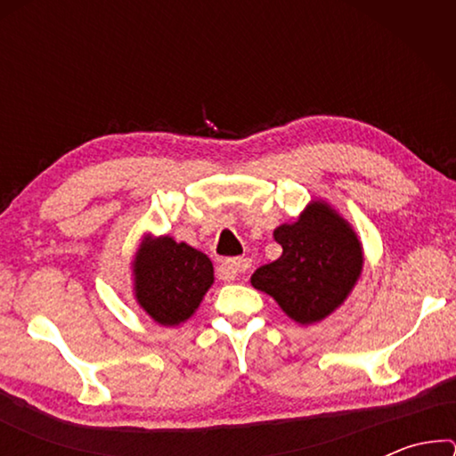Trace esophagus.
Segmentation results:
<instances>
[{
  "label": "esophagus",
  "instance_id": "esophagus-1",
  "mask_svg": "<svg viewBox=\"0 0 456 456\" xmlns=\"http://www.w3.org/2000/svg\"><path fill=\"white\" fill-rule=\"evenodd\" d=\"M249 267H251L249 259H245V257L227 259L225 264H223V267H221V275H223V280L235 281V280H239V277H243L245 272H247V269H249Z\"/></svg>",
  "mask_w": 456,
  "mask_h": 456
}]
</instances>
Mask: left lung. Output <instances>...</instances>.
<instances>
[{
  "mask_svg": "<svg viewBox=\"0 0 456 456\" xmlns=\"http://www.w3.org/2000/svg\"><path fill=\"white\" fill-rule=\"evenodd\" d=\"M281 257L259 267L251 285L272 296L302 326L326 320L342 305L362 275L364 249L356 231L334 207L314 199L293 223L273 231Z\"/></svg>",
  "mask_w": 456,
  "mask_h": 456,
  "instance_id": "8db88e82",
  "label": "left lung"
}]
</instances>
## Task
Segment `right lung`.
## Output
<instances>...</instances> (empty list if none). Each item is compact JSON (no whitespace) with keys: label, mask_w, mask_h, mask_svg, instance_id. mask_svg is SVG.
Returning <instances> with one entry per match:
<instances>
[{"label":"right lung","mask_w":456,"mask_h":456,"mask_svg":"<svg viewBox=\"0 0 456 456\" xmlns=\"http://www.w3.org/2000/svg\"><path fill=\"white\" fill-rule=\"evenodd\" d=\"M130 269L136 304L165 328L187 322L215 281L211 259L168 235H146Z\"/></svg>","instance_id":"obj_1"}]
</instances>
